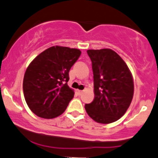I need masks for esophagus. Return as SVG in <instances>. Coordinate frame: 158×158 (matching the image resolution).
Masks as SVG:
<instances>
[{
  "label": "esophagus",
  "instance_id": "1",
  "mask_svg": "<svg viewBox=\"0 0 158 158\" xmlns=\"http://www.w3.org/2000/svg\"><path fill=\"white\" fill-rule=\"evenodd\" d=\"M82 92H83V91H82V90H77L78 94H81Z\"/></svg>",
  "mask_w": 158,
  "mask_h": 158
}]
</instances>
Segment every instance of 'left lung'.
Segmentation results:
<instances>
[{
  "instance_id": "8db88e82",
  "label": "left lung",
  "mask_w": 158,
  "mask_h": 158,
  "mask_svg": "<svg viewBox=\"0 0 158 158\" xmlns=\"http://www.w3.org/2000/svg\"><path fill=\"white\" fill-rule=\"evenodd\" d=\"M92 63L94 98L85 105L89 117L99 123H114L129 108L134 93L132 73L113 50H88Z\"/></svg>"
}]
</instances>
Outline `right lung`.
Listing matches in <instances>:
<instances>
[{
  "instance_id": "1",
  "label": "right lung",
  "mask_w": 158,
  "mask_h": 158,
  "mask_svg": "<svg viewBox=\"0 0 158 158\" xmlns=\"http://www.w3.org/2000/svg\"><path fill=\"white\" fill-rule=\"evenodd\" d=\"M80 50L53 46L39 54L26 69L23 79L25 100L38 117L53 119L65 111L74 96L68 86L69 72Z\"/></svg>"
}]
</instances>
